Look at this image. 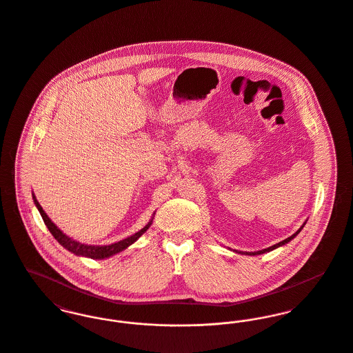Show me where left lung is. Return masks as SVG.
Here are the masks:
<instances>
[{
	"instance_id": "1",
	"label": "left lung",
	"mask_w": 353,
	"mask_h": 353,
	"mask_svg": "<svg viewBox=\"0 0 353 353\" xmlns=\"http://www.w3.org/2000/svg\"><path fill=\"white\" fill-rule=\"evenodd\" d=\"M303 225H305V223L302 224V227L299 228V231L296 232V234H293L292 236H289L288 239H285V241H282V242H279V243L274 244L272 247H268V248H263V250H261V251H255V252H243V251H236V250H234L235 252H239V254H245V255H261V254H265V252H270L272 250H275V248H278V247H281V245H283V244L289 243L292 239H294L297 235H299V232H301V230L303 228Z\"/></svg>"
}]
</instances>
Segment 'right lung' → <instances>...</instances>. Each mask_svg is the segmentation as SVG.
<instances>
[{"mask_svg":"<svg viewBox=\"0 0 353 353\" xmlns=\"http://www.w3.org/2000/svg\"><path fill=\"white\" fill-rule=\"evenodd\" d=\"M32 197H33V201H34L40 215L43 217L46 225L48 227L50 232L54 235V239L61 244L64 248H67L68 251H71V252H74L75 255H79V256H87V258H91V259H105V258L112 256V255L123 251L125 248H128L130 244L134 243L137 239L143 232H146V230L152 225V220H150L142 230H139L134 235H132V236H129V238H126L123 241H119L117 243L109 244V245H92V244L79 243V242L74 241L72 238H68L65 234H63L54 225L52 220L48 217V215L44 212V210L41 208V205L39 204V201H37V199H36V196L33 193H32Z\"/></svg>","mask_w":353,"mask_h":353,"instance_id":"add662e5","label":"right lung"}]
</instances>
